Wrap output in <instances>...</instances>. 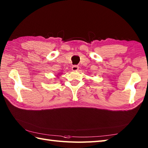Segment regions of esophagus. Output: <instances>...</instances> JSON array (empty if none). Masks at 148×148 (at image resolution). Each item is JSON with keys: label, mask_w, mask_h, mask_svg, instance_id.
Listing matches in <instances>:
<instances>
[{"label": "esophagus", "mask_w": 148, "mask_h": 148, "mask_svg": "<svg viewBox=\"0 0 148 148\" xmlns=\"http://www.w3.org/2000/svg\"><path fill=\"white\" fill-rule=\"evenodd\" d=\"M72 70L73 71H77L79 70V67L77 65H73L72 67Z\"/></svg>", "instance_id": "34e87169"}]
</instances>
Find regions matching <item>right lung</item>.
<instances>
[{"mask_svg": "<svg viewBox=\"0 0 148 148\" xmlns=\"http://www.w3.org/2000/svg\"><path fill=\"white\" fill-rule=\"evenodd\" d=\"M59 74H60V73H59ZM56 76H60V75H56ZM57 77H58V76H57Z\"/></svg>", "mask_w": 148, "mask_h": 148, "instance_id": "add662e5", "label": "right lung"}]
</instances>
